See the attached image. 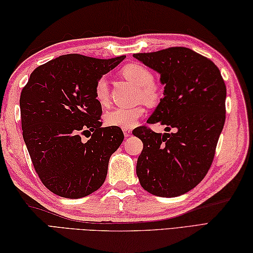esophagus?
I'll return each mask as SVG.
<instances>
[{"mask_svg": "<svg viewBox=\"0 0 253 253\" xmlns=\"http://www.w3.org/2000/svg\"><path fill=\"white\" fill-rule=\"evenodd\" d=\"M123 131H124V136H125L126 138L131 136V130L130 129H124Z\"/></svg>", "mask_w": 253, "mask_h": 253, "instance_id": "34e87169", "label": "esophagus"}]
</instances>
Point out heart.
<instances>
[{"label":"heart","instance_id":"1","mask_svg":"<svg viewBox=\"0 0 253 253\" xmlns=\"http://www.w3.org/2000/svg\"><path fill=\"white\" fill-rule=\"evenodd\" d=\"M122 76L138 87L137 100L147 105H157L163 96L161 85L154 82L153 73L148 67L138 63H130L121 71ZM94 98L101 105L109 103V84L104 77H101L94 85ZM144 114L142 105L131 107H115L106 112L104 121L107 126L118 127L123 129H131L138 120Z\"/></svg>","mask_w":253,"mask_h":253}]
</instances>
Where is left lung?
<instances>
[{
    "mask_svg": "<svg viewBox=\"0 0 253 253\" xmlns=\"http://www.w3.org/2000/svg\"><path fill=\"white\" fill-rule=\"evenodd\" d=\"M133 57L158 72L165 85L164 98L148 123L174 130L158 133L141 126L132 131L143 143L137 176L143 189L154 196H181L211 168L225 123L226 85L215 64L188 47Z\"/></svg>",
    "mask_w": 253,
    "mask_h": 253,
    "instance_id": "left-lung-1",
    "label": "left lung"
}]
</instances>
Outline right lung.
<instances>
[{"mask_svg":"<svg viewBox=\"0 0 253 253\" xmlns=\"http://www.w3.org/2000/svg\"><path fill=\"white\" fill-rule=\"evenodd\" d=\"M125 57L58 56L37 67L21 91L25 143L42 184L57 196L84 198L103 185L124 133L118 127H101L94 85Z\"/></svg>","mask_w":253,"mask_h":253,"instance_id":"1","label":"right lung"}]
</instances>
